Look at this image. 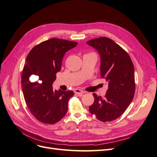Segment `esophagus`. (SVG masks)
I'll return each instance as SVG.
<instances>
[{"label": "esophagus", "instance_id": "esophagus-1", "mask_svg": "<svg viewBox=\"0 0 157 157\" xmlns=\"http://www.w3.org/2000/svg\"><path fill=\"white\" fill-rule=\"evenodd\" d=\"M74 92L76 94H78L79 95V96H82V95L84 93V92L83 91V90H80V89H75L74 90Z\"/></svg>", "mask_w": 157, "mask_h": 157}]
</instances>
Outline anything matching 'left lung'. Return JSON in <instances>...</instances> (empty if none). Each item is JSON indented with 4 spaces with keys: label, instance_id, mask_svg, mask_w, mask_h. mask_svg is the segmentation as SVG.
Segmentation results:
<instances>
[{
    "label": "left lung",
    "instance_id": "left-lung-1",
    "mask_svg": "<svg viewBox=\"0 0 157 157\" xmlns=\"http://www.w3.org/2000/svg\"><path fill=\"white\" fill-rule=\"evenodd\" d=\"M87 44L98 52L101 76L108 82L105 97L94 93V102L89 111L100 121H114L124 113L134 98V65L127 52L109 38L92 39Z\"/></svg>",
    "mask_w": 157,
    "mask_h": 157
}]
</instances>
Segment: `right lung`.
Instances as JSON below:
<instances>
[{"label":"right lung","instance_id":"add662e5","mask_svg":"<svg viewBox=\"0 0 157 157\" xmlns=\"http://www.w3.org/2000/svg\"><path fill=\"white\" fill-rule=\"evenodd\" d=\"M78 42L51 39L33 47L27 55L21 75V87L27 106L38 121L52 124L59 122L68 109L73 91L54 90L52 84L59 72L65 54ZM38 80L31 83L29 77Z\"/></svg>","mask_w":157,"mask_h":157}]
</instances>
